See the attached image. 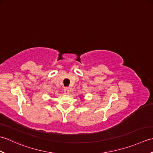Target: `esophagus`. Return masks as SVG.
Wrapping results in <instances>:
<instances>
[{
	"instance_id": "1",
	"label": "esophagus",
	"mask_w": 153,
	"mask_h": 153,
	"mask_svg": "<svg viewBox=\"0 0 153 153\" xmlns=\"http://www.w3.org/2000/svg\"><path fill=\"white\" fill-rule=\"evenodd\" d=\"M64 92L65 94H66V95H68V94H69V93H70L69 88H68V87H64Z\"/></svg>"
}]
</instances>
